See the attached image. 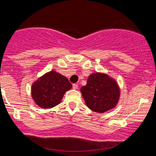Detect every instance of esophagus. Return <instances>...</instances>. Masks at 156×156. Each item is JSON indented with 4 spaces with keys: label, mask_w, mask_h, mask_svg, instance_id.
<instances>
[{
    "label": "esophagus",
    "mask_w": 156,
    "mask_h": 156,
    "mask_svg": "<svg viewBox=\"0 0 156 156\" xmlns=\"http://www.w3.org/2000/svg\"><path fill=\"white\" fill-rule=\"evenodd\" d=\"M73 89H74V90H77V89L78 88V85L77 84V83H75V84H73Z\"/></svg>",
    "instance_id": "34e87169"
}]
</instances>
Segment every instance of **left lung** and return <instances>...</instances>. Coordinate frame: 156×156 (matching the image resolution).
<instances>
[{"mask_svg": "<svg viewBox=\"0 0 156 156\" xmlns=\"http://www.w3.org/2000/svg\"><path fill=\"white\" fill-rule=\"evenodd\" d=\"M80 90L86 106L99 113L115 108L120 95L116 80L107 74L98 72L89 76L87 83Z\"/></svg>", "mask_w": 156, "mask_h": 156, "instance_id": "obj_1", "label": "left lung"}]
</instances>
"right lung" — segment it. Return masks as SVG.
Masks as SVG:
<instances>
[{"label":"right lung","instance_id":"right-lung-1","mask_svg":"<svg viewBox=\"0 0 156 156\" xmlns=\"http://www.w3.org/2000/svg\"><path fill=\"white\" fill-rule=\"evenodd\" d=\"M72 85L65 76L55 70L46 73L31 86V98L38 106L51 108L59 104Z\"/></svg>","mask_w":156,"mask_h":156}]
</instances>
